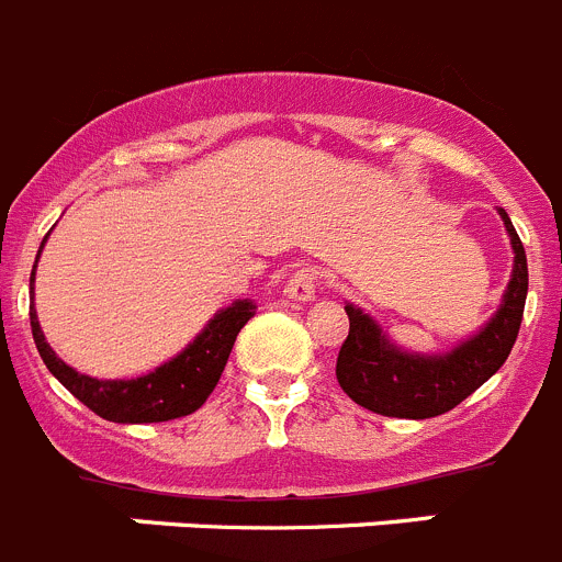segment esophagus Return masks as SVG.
Segmentation results:
<instances>
[{
	"label": "esophagus",
	"mask_w": 562,
	"mask_h": 562,
	"mask_svg": "<svg viewBox=\"0 0 562 562\" xmlns=\"http://www.w3.org/2000/svg\"><path fill=\"white\" fill-rule=\"evenodd\" d=\"M321 290V272L315 267H301L297 272H292V278L286 281V295L292 301H312Z\"/></svg>",
	"instance_id": "34e87169"
}]
</instances>
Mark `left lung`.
I'll list each match as a JSON object with an SVG mask.
<instances>
[{"mask_svg":"<svg viewBox=\"0 0 562 562\" xmlns=\"http://www.w3.org/2000/svg\"><path fill=\"white\" fill-rule=\"evenodd\" d=\"M509 245L516 254L513 278L504 301L487 326L449 353H406L387 339V334L353 303L348 312V337L337 357V382L345 395L364 409L384 418L424 420L454 409L507 362L527 303V254L509 223L507 211L498 209Z\"/></svg>","mask_w":562,"mask_h":562,"instance_id":"1","label":"left lung"}]
</instances>
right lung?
I'll list each match as a JSON object with an SVG mask.
<instances>
[{"mask_svg": "<svg viewBox=\"0 0 562 562\" xmlns=\"http://www.w3.org/2000/svg\"><path fill=\"white\" fill-rule=\"evenodd\" d=\"M33 281L35 267L30 284ZM254 301L231 303L228 308L214 315V321H209V326L178 357L164 362L153 373L127 379V382L125 379L102 382V379L77 373L64 359L55 357V351L44 339L35 312H30V326H33L35 348H38L49 373L100 418L113 420V424H161V420L192 415L194 409L205 404V398L214 393L220 375H223L236 334L254 317Z\"/></svg>", "mask_w": 562, "mask_h": 562, "instance_id": "right-lung-1", "label": "right lung"}]
</instances>
